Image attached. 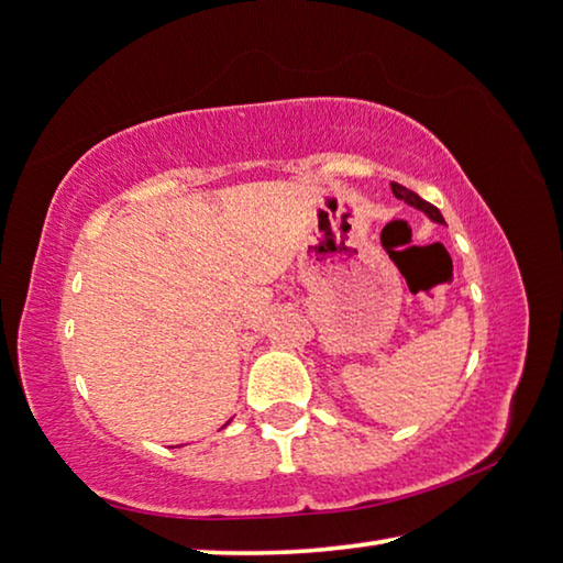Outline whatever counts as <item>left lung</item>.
I'll return each mask as SVG.
<instances>
[{"label": "left lung", "instance_id": "left-lung-1", "mask_svg": "<svg viewBox=\"0 0 563 563\" xmlns=\"http://www.w3.org/2000/svg\"><path fill=\"white\" fill-rule=\"evenodd\" d=\"M390 190H393V195L398 197V200H406L410 207H416V210L426 212L432 222L445 224V217L440 214L438 207L430 205L428 200H422V197H420L418 192H412V190H408V187H402V185H398V183H390Z\"/></svg>", "mask_w": 563, "mask_h": 563}]
</instances>
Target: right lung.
I'll return each instance as SVG.
<instances>
[{
    "instance_id": "obj_1",
    "label": "right lung",
    "mask_w": 563,
    "mask_h": 563,
    "mask_svg": "<svg viewBox=\"0 0 563 563\" xmlns=\"http://www.w3.org/2000/svg\"><path fill=\"white\" fill-rule=\"evenodd\" d=\"M224 426H227V422H224Z\"/></svg>"
}]
</instances>
